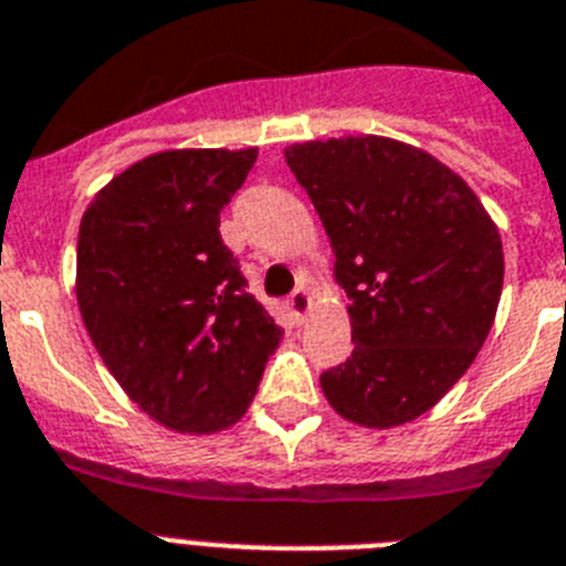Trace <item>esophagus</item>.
I'll list each match as a JSON object with an SVG mask.
<instances>
[{
	"label": "esophagus",
	"mask_w": 566,
	"mask_h": 566,
	"mask_svg": "<svg viewBox=\"0 0 566 566\" xmlns=\"http://www.w3.org/2000/svg\"><path fill=\"white\" fill-rule=\"evenodd\" d=\"M286 310L294 321H303V317L312 312V294L306 292V289H297V292H292V297L286 301Z\"/></svg>",
	"instance_id": "1"
}]
</instances>
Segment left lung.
<instances>
[{
	"label": "left lung",
	"mask_w": 566,
	"mask_h": 566,
	"mask_svg": "<svg viewBox=\"0 0 566 566\" xmlns=\"http://www.w3.org/2000/svg\"><path fill=\"white\" fill-rule=\"evenodd\" d=\"M347 292L353 356L321 376L338 417L399 428L478 358L503 292V242L478 193L431 153L385 135L286 147Z\"/></svg>",
	"instance_id": "8db88e82"
}]
</instances>
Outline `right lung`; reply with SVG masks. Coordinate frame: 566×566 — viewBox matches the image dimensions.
<instances>
[{"label":"right lung","mask_w":566,"mask_h":566,"mask_svg":"<svg viewBox=\"0 0 566 566\" xmlns=\"http://www.w3.org/2000/svg\"><path fill=\"white\" fill-rule=\"evenodd\" d=\"M245 149H161L97 190L77 233V306L124 394L176 433L242 419L283 329L219 237Z\"/></svg>","instance_id":"obj_1"}]
</instances>
